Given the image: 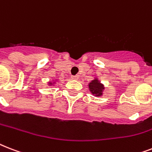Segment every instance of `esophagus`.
<instances>
[{
  "label": "esophagus",
  "mask_w": 152,
  "mask_h": 152,
  "mask_svg": "<svg viewBox=\"0 0 152 152\" xmlns=\"http://www.w3.org/2000/svg\"><path fill=\"white\" fill-rule=\"evenodd\" d=\"M72 78L74 79V80H78L79 76H72Z\"/></svg>",
  "instance_id": "obj_1"
}]
</instances>
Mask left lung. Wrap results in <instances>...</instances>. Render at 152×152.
<instances>
[{
	"label": "left lung",
	"instance_id": "8db88e82",
	"mask_svg": "<svg viewBox=\"0 0 152 152\" xmlns=\"http://www.w3.org/2000/svg\"><path fill=\"white\" fill-rule=\"evenodd\" d=\"M88 87H89V90L91 92V94H93L95 96H97V97H99V96L102 95V92L105 89L103 84L100 83V81L97 78L91 80V82H90L88 84Z\"/></svg>",
	"mask_w": 152,
	"mask_h": 152
}]
</instances>
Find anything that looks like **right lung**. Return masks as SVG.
I'll use <instances>...</instances> for the list:
<instances>
[{
    "instance_id": "right-lung-1",
    "label": "right lung",
    "mask_w": 152,
    "mask_h": 152,
    "mask_svg": "<svg viewBox=\"0 0 152 152\" xmlns=\"http://www.w3.org/2000/svg\"><path fill=\"white\" fill-rule=\"evenodd\" d=\"M53 83H54V82H53ZM53 83H52V82H50V83H49V85H52V84H53Z\"/></svg>"
}]
</instances>
